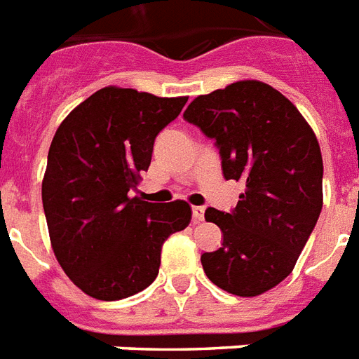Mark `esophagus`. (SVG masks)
Masks as SVG:
<instances>
[{"mask_svg":"<svg viewBox=\"0 0 359 359\" xmlns=\"http://www.w3.org/2000/svg\"><path fill=\"white\" fill-rule=\"evenodd\" d=\"M203 215H205V208H202V205H194L193 208L194 220H203Z\"/></svg>","mask_w":359,"mask_h":359,"instance_id":"obj_1","label":"esophagus"}]
</instances>
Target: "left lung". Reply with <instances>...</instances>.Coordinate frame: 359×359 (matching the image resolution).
<instances>
[{"label":"left lung","instance_id":"obj_1","mask_svg":"<svg viewBox=\"0 0 359 359\" xmlns=\"http://www.w3.org/2000/svg\"><path fill=\"white\" fill-rule=\"evenodd\" d=\"M183 118L217 140L226 180L246 183L233 213L205 209L224 241L203 254V272L237 297L266 293L293 272L323 209L319 140L293 103L257 79L198 96Z\"/></svg>","mask_w":359,"mask_h":359}]
</instances>
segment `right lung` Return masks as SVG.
I'll use <instances>...</instances> for the list:
<instances>
[{
	"label": "right lung",
	"instance_id": "add662e5",
	"mask_svg": "<svg viewBox=\"0 0 359 359\" xmlns=\"http://www.w3.org/2000/svg\"><path fill=\"white\" fill-rule=\"evenodd\" d=\"M187 96L161 98L105 87L57 128L42 180L53 254L74 285L96 300H120L157 278L161 246L189 226L185 200L151 203L131 196L148 170L157 133Z\"/></svg>",
	"mask_w": 359,
	"mask_h": 359
}]
</instances>
